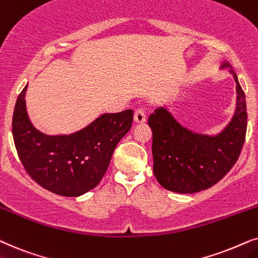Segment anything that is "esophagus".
Wrapping results in <instances>:
<instances>
[{"mask_svg": "<svg viewBox=\"0 0 258 258\" xmlns=\"http://www.w3.org/2000/svg\"><path fill=\"white\" fill-rule=\"evenodd\" d=\"M135 121L137 123H143L146 121V114L144 108H137L135 112Z\"/></svg>", "mask_w": 258, "mask_h": 258, "instance_id": "34e87169", "label": "esophagus"}]
</instances>
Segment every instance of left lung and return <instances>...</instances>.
<instances>
[{"instance_id": "8db88e82", "label": "left lung", "mask_w": 258, "mask_h": 258, "mask_svg": "<svg viewBox=\"0 0 258 258\" xmlns=\"http://www.w3.org/2000/svg\"><path fill=\"white\" fill-rule=\"evenodd\" d=\"M236 81L237 106L231 121L217 136L199 135L185 128L165 107L149 116L152 130L153 172L158 183L169 191L195 194L217 184L238 159L246 133L244 92L229 62Z\"/></svg>"}]
</instances>
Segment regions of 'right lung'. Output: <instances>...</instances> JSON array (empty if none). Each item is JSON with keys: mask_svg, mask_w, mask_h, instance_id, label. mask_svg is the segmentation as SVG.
Segmentation results:
<instances>
[{"mask_svg": "<svg viewBox=\"0 0 258 258\" xmlns=\"http://www.w3.org/2000/svg\"><path fill=\"white\" fill-rule=\"evenodd\" d=\"M19 94L13 114V137L27 173L53 194L78 197L100 183L115 146L130 131L133 111L106 113L70 136H47L32 125L26 92Z\"/></svg>", "mask_w": 258, "mask_h": 258, "instance_id": "right-lung-1", "label": "right lung"}]
</instances>
